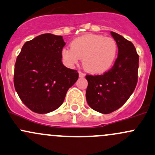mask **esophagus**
Listing matches in <instances>:
<instances>
[{"mask_svg":"<svg viewBox=\"0 0 155 155\" xmlns=\"http://www.w3.org/2000/svg\"><path fill=\"white\" fill-rule=\"evenodd\" d=\"M79 76L80 78H83L85 76V73L82 72V71H79Z\"/></svg>","mask_w":155,"mask_h":155,"instance_id":"34e87169","label":"esophagus"}]
</instances>
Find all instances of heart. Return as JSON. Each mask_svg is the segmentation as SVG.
<instances>
[{"mask_svg": "<svg viewBox=\"0 0 155 155\" xmlns=\"http://www.w3.org/2000/svg\"><path fill=\"white\" fill-rule=\"evenodd\" d=\"M71 48H64L61 56L67 65L74 66L82 58L84 69L98 74L107 71L116 58L118 47L114 39L97 34H85L75 38Z\"/></svg>", "mask_w": 155, "mask_h": 155, "instance_id": "1", "label": "heart"}]
</instances>
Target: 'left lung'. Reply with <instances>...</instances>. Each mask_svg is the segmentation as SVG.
I'll use <instances>...</instances> for the list:
<instances>
[{"label": "left lung", "mask_w": 155, "mask_h": 155, "mask_svg": "<svg viewBox=\"0 0 155 155\" xmlns=\"http://www.w3.org/2000/svg\"><path fill=\"white\" fill-rule=\"evenodd\" d=\"M110 34L118 47L114 64L102 75H86V99L91 108L110 114L123 106L131 97L138 80L139 56L130 41L114 32Z\"/></svg>", "instance_id": "left-lung-1"}]
</instances>
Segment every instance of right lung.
Returning <instances> with one entry per match:
<instances>
[{
    "instance_id": "add662e5",
    "label": "right lung",
    "mask_w": 155,
    "mask_h": 155,
    "mask_svg": "<svg viewBox=\"0 0 155 155\" xmlns=\"http://www.w3.org/2000/svg\"><path fill=\"white\" fill-rule=\"evenodd\" d=\"M65 43L61 35L45 33L26 42L15 64L14 86L21 100L38 114L61 106L79 73L61 62Z\"/></svg>"
}]
</instances>
